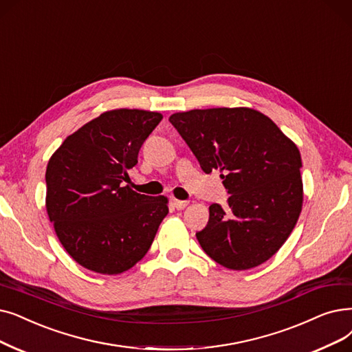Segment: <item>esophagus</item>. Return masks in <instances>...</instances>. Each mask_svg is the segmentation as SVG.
Instances as JSON below:
<instances>
[{
	"label": "esophagus",
	"instance_id": "1",
	"mask_svg": "<svg viewBox=\"0 0 352 352\" xmlns=\"http://www.w3.org/2000/svg\"><path fill=\"white\" fill-rule=\"evenodd\" d=\"M173 206L177 210H184L188 206V203L187 201H181V200H173Z\"/></svg>",
	"mask_w": 352,
	"mask_h": 352
}]
</instances>
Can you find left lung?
I'll return each instance as SVG.
<instances>
[{
    "label": "left lung",
    "mask_w": 352,
    "mask_h": 352,
    "mask_svg": "<svg viewBox=\"0 0 352 352\" xmlns=\"http://www.w3.org/2000/svg\"><path fill=\"white\" fill-rule=\"evenodd\" d=\"M170 122L210 174L220 170L228 207L211 204L195 233L219 265L248 270L265 263L292 233L303 203L300 152L262 112L211 108L177 112Z\"/></svg>",
    "instance_id": "obj_1"
}]
</instances>
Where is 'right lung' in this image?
Returning <instances> with one entry per match:
<instances>
[{
    "mask_svg": "<svg viewBox=\"0 0 352 352\" xmlns=\"http://www.w3.org/2000/svg\"><path fill=\"white\" fill-rule=\"evenodd\" d=\"M162 115L113 109L69 135L45 170V208L66 252L102 274L133 267L168 214V198L133 191L124 181Z\"/></svg>",
    "mask_w": 352,
    "mask_h": 352,
    "instance_id": "add662e5",
    "label": "right lung"
}]
</instances>
